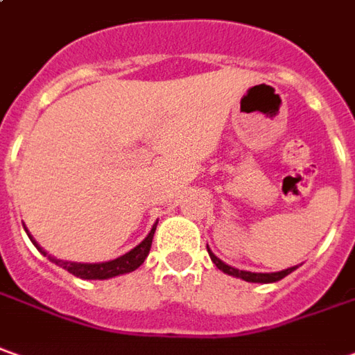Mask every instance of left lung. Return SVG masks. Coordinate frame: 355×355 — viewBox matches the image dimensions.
Masks as SVG:
<instances>
[{
	"mask_svg": "<svg viewBox=\"0 0 355 355\" xmlns=\"http://www.w3.org/2000/svg\"><path fill=\"white\" fill-rule=\"evenodd\" d=\"M209 252V259H211V262L218 266L221 272H225V274H229V276H237V278H243L245 282H252V284H270V282H278V279L286 278L288 274H291L295 268H288V270H282V272H274V274H257V272H245V270H237V268H231V266H227L225 262H221V260L211 252L208 248Z\"/></svg>",
	"mask_w": 355,
	"mask_h": 355,
	"instance_id": "1",
	"label": "left lung"
}]
</instances>
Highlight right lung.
<instances>
[{
	"label": "right lung",
	"mask_w": 355,
	"mask_h": 355,
	"mask_svg": "<svg viewBox=\"0 0 355 355\" xmlns=\"http://www.w3.org/2000/svg\"><path fill=\"white\" fill-rule=\"evenodd\" d=\"M155 227L157 225H153L151 229V233L147 235L136 248H132L130 252H126L124 257H120L116 260H110V262H101V264H79V262H66V260H58L52 259V257H48L42 248L36 245L33 237L31 241L35 243V247L48 257V259L52 260L54 264L58 266H62L64 270H67L69 274H73L77 278H83V279H107V278H114V276H120V274H128V272H134L136 268H139L141 264H144V260L147 259V254H149V248H151V241H153V233H155Z\"/></svg>",
	"instance_id": "add662e5"
}]
</instances>
